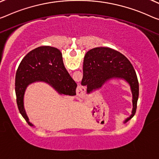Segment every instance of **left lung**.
I'll return each instance as SVG.
<instances>
[{"label":"left lung","mask_w":159,"mask_h":159,"mask_svg":"<svg viewBox=\"0 0 159 159\" xmlns=\"http://www.w3.org/2000/svg\"><path fill=\"white\" fill-rule=\"evenodd\" d=\"M114 78L125 80L132 93V114L124 121L126 122L135 114L139 98V82L133 65L125 56L113 49L95 48L88 51L83 62L81 82L87 87V93L101 88L105 82Z\"/></svg>","instance_id":"1"}]
</instances>
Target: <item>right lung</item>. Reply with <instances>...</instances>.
Returning <instances> with one entry per match:
<instances>
[{"mask_svg": "<svg viewBox=\"0 0 159 159\" xmlns=\"http://www.w3.org/2000/svg\"><path fill=\"white\" fill-rule=\"evenodd\" d=\"M35 82H45L60 94L76 95L77 83L66 70L62 55L57 48L41 46L31 50L22 60L16 75V101L19 111L29 125L23 105V97L27 87Z\"/></svg>", "mask_w": 159, "mask_h": 159, "instance_id": "right-lung-1", "label": "right lung"}]
</instances>
